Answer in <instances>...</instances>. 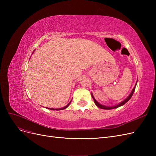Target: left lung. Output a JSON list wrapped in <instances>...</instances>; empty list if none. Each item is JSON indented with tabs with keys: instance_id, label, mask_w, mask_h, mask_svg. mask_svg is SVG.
Masks as SVG:
<instances>
[{
	"instance_id": "left-lung-1",
	"label": "left lung",
	"mask_w": 156,
	"mask_h": 156,
	"mask_svg": "<svg viewBox=\"0 0 156 156\" xmlns=\"http://www.w3.org/2000/svg\"><path fill=\"white\" fill-rule=\"evenodd\" d=\"M136 83H137V81H136V84H135V86L134 87V88H133V90H132L131 92L130 93L129 95L128 96H127V98H126L124 101H122V102H120V103H119V104H117V105H114V106H106V105H103L101 104V103H100L99 102H98V101H96V99L94 98V96H93L92 93H91V94H92V98H93V100H94V103H95V104H96V106H98L99 108H103V109H107V110L113 109V108H118V107H120V106L124 105L126 102H127V101H128L130 100L131 98L132 97V96H133V93H134V92H135V87H136Z\"/></svg>"
}]
</instances>
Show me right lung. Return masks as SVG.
<instances>
[{"instance_id": "1", "label": "right lung", "mask_w": 156, "mask_h": 156, "mask_svg": "<svg viewBox=\"0 0 156 156\" xmlns=\"http://www.w3.org/2000/svg\"><path fill=\"white\" fill-rule=\"evenodd\" d=\"M72 100H71V101H69V103H68V104L67 105H66V106H64V107H62V108H48V107H46V108H48V109L54 110V111H60V110H63V109H65L66 108H67V107L69 106V105L70 104V103L72 102Z\"/></svg>"}]
</instances>
